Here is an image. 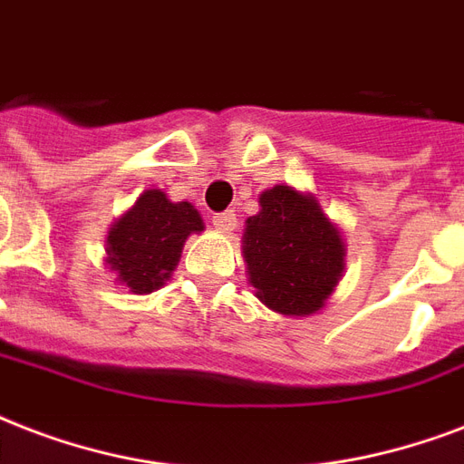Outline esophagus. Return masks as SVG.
<instances>
[{
	"label": "esophagus",
	"instance_id": "1",
	"mask_svg": "<svg viewBox=\"0 0 464 464\" xmlns=\"http://www.w3.org/2000/svg\"><path fill=\"white\" fill-rule=\"evenodd\" d=\"M213 227L218 232H232L237 227V215L232 210H225V213L213 215Z\"/></svg>",
	"mask_w": 464,
	"mask_h": 464
}]
</instances>
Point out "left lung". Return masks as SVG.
I'll return each mask as SVG.
<instances>
[{
  "instance_id": "left-lung-1",
  "label": "left lung",
  "mask_w": 464,
  "mask_h": 464,
  "mask_svg": "<svg viewBox=\"0 0 464 464\" xmlns=\"http://www.w3.org/2000/svg\"><path fill=\"white\" fill-rule=\"evenodd\" d=\"M246 218L242 254L256 297L288 317L314 314L339 285L346 246L312 193L273 186Z\"/></svg>"
}]
</instances>
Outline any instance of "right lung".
<instances>
[{
  "mask_svg": "<svg viewBox=\"0 0 464 464\" xmlns=\"http://www.w3.org/2000/svg\"><path fill=\"white\" fill-rule=\"evenodd\" d=\"M203 232V218L188 200L171 203L167 193L150 188L118 218L106 237V264L116 281L135 295L161 288L171 278L183 242Z\"/></svg>",
  "mask_w": 464,
  "mask_h": 464,
  "instance_id": "1",
  "label": "right lung"
}]
</instances>
